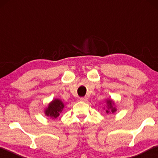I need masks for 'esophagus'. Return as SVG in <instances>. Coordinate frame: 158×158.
<instances>
[{
  "label": "esophagus",
  "mask_w": 158,
  "mask_h": 158,
  "mask_svg": "<svg viewBox=\"0 0 158 158\" xmlns=\"http://www.w3.org/2000/svg\"><path fill=\"white\" fill-rule=\"evenodd\" d=\"M88 100H89V99H88V98H86V97L80 98V101H81V102H87Z\"/></svg>",
  "instance_id": "1"
}]
</instances>
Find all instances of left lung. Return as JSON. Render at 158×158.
<instances>
[{"instance_id": "8db88e82", "label": "left lung", "mask_w": 158, "mask_h": 158, "mask_svg": "<svg viewBox=\"0 0 158 158\" xmlns=\"http://www.w3.org/2000/svg\"><path fill=\"white\" fill-rule=\"evenodd\" d=\"M106 108L104 107V109L106 110V113L109 114H114L117 111L116 106L115 105L114 101L112 99H106Z\"/></svg>"}]
</instances>
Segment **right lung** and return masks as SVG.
<instances>
[{"instance_id":"right-lung-1","label":"right lung","mask_w":158,"mask_h":158,"mask_svg":"<svg viewBox=\"0 0 158 158\" xmlns=\"http://www.w3.org/2000/svg\"><path fill=\"white\" fill-rule=\"evenodd\" d=\"M64 107H65V105L62 100L59 98H55L48 104L47 107L44 109V113L45 116L47 117H50L52 119H56L59 116Z\"/></svg>"}]
</instances>
